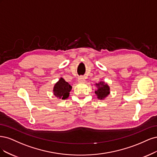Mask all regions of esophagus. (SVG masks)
Listing matches in <instances>:
<instances>
[{"label": "esophagus", "instance_id": "34e87169", "mask_svg": "<svg viewBox=\"0 0 157 157\" xmlns=\"http://www.w3.org/2000/svg\"><path fill=\"white\" fill-rule=\"evenodd\" d=\"M78 82H84L85 80L83 76H79V77H78Z\"/></svg>", "mask_w": 157, "mask_h": 157}]
</instances>
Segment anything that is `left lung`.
<instances>
[{
	"label": "left lung",
	"mask_w": 157,
	"mask_h": 157,
	"mask_svg": "<svg viewBox=\"0 0 157 157\" xmlns=\"http://www.w3.org/2000/svg\"><path fill=\"white\" fill-rule=\"evenodd\" d=\"M96 86L97 87L98 89L95 90V94H97L98 99L103 100L109 94L110 89L108 84L103 82H100L98 83H96Z\"/></svg>",
	"instance_id": "1"
}]
</instances>
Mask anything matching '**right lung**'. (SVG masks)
<instances>
[{
	"instance_id": "obj_1",
	"label": "right lung",
	"mask_w": 157,
	"mask_h": 157,
	"mask_svg": "<svg viewBox=\"0 0 157 157\" xmlns=\"http://www.w3.org/2000/svg\"><path fill=\"white\" fill-rule=\"evenodd\" d=\"M72 86L63 78H60L53 87V94L57 98L64 100L69 97Z\"/></svg>"
}]
</instances>
